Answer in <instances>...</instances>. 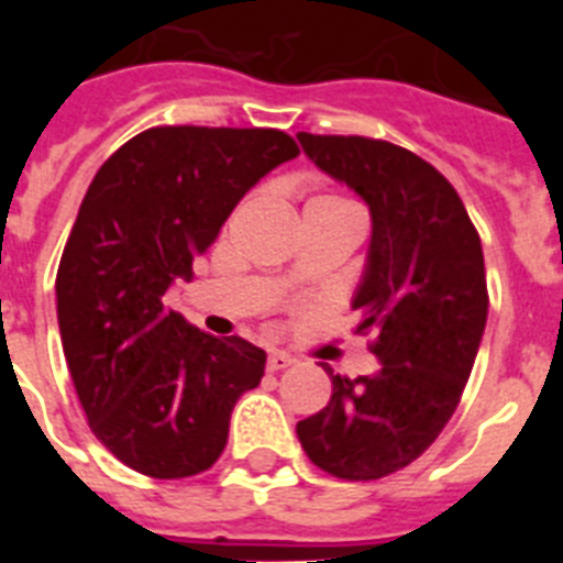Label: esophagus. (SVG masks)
Returning a JSON list of instances; mask_svg holds the SVG:
<instances>
[{"instance_id": "obj_1", "label": "esophagus", "mask_w": 563, "mask_h": 563, "mask_svg": "<svg viewBox=\"0 0 563 563\" xmlns=\"http://www.w3.org/2000/svg\"><path fill=\"white\" fill-rule=\"evenodd\" d=\"M292 363L296 361L287 352H271V357H267V372H282L287 366H292Z\"/></svg>"}]
</instances>
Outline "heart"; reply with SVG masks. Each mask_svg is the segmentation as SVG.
Returning a JSON list of instances; mask_svg holds the SVG:
<instances>
[{"mask_svg":"<svg viewBox=\"0 0 563 563\" xmlns=\"http://www.w3.org/2000/svg\"><path fill=\"white\" fill-rule=\"evenodd\" d=\"M312 202H330V206H352V202H346L343 197H335V194H321V197H316Z\"/></svg>","mask_w":563,"mask_h":563,"instance_id":"heart-1","label":"heart"}]
</instances>
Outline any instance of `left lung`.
<instances>
[{"label": "left lung", "instance_id": "obj_1", "mask_svg": "<svg viewBox=\"0 0 563 563\" xmlns=\"http://www.w3.org/2000/svg\"><path fill=\"white\" fill-rule=\"evenodd\" d=\"M321 172L372 213L357 332H372L375 375H332V397L296 426L312 465L350 482L411 465L460 406L487 321L485 256L460 194L409 148L361 134L298 132Z\"/></svg>", "mask_w": 563, "mask_h": 563}]
</instances>
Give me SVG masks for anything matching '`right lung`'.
<instances>
[{
	"mask_svg": "<svg viewBox=\"0 0 563 563\" xmlns=\"http://www.w3.org/2000/svg\"><path fill=\"white\" fill-rule=\"evenodd\" d=\"M298 154L278 129L154 126L98 168L56 276L58 330L89 429L137 474L186 479L220 460L265 350L163 305L236 202Z\"/></svg>",
	"mask_w": 563,
	"mask_h": 563,
	"instance_id": "obj_1",
	"label": "right lung"
}]
</instances>
